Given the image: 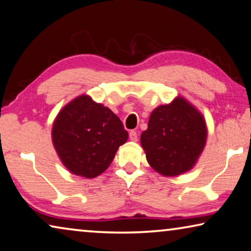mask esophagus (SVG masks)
I'll use <instances>...</instances> for the list:
<instances>
[{
    "mask_svg": "<svg viewBox=\"0 0 251 251\" xmlns=\"http://www.w3.org/2000/svg\"><path fill=\"white\" fill-rule=\"evenodd\" d=\"M129 138H130V141H133V142H137V133L135 132V130H130L129 132Z\"/></svg>",
    "mask_w": 251,
    "mask_h": 251,
    "instance_id": "1",
    "label": "esophagus"
}]
</instances>
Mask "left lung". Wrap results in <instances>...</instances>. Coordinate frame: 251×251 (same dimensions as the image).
I'll return each instance as SVG.
<instances>
[{"instance_id": "left-lung-1", "label": "left lung", "mask_w": 251, "mask_h": 251, "mask_svg": "<svg viewBox=\"0 0 251 251\" xmlns=\"http://www.w3.org/2000/svg\"><path fill=\"white\" fill-rule=\"evenodd\" d=\"M207 129L195 107L178 97L155 108L141 135L147 160L163 176H178L194 167L205 147Z\"/></svg>"}]
</instances>
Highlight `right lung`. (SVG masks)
I'll use <instances>...</instances> for the list:
<instances>
[{
	"label": "right lung",
	"instance_id": "right-lung-1",
	"mask_svg": "<svg viewBox=\"0 0 251 251\" xmlns=\"http://www.w3.org/2000/svg\"><path fill=\"white\" fill-rule=\"evenodd\" d=\"M51 136L56 152L69 171L95 178L110 166L128 133L109 108L84 95L59 111Z\"/></svg>",
	"mask_w": 251,
	"mask_h": 251
}]
</instances>
